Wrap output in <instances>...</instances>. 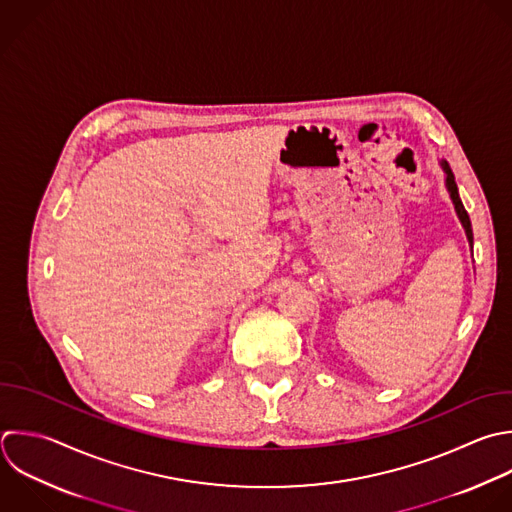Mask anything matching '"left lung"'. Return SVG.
Instances as JSON below:
<instances>
[{
  "label": "left lung",
  "mask_w": 512,
  "mask_h": 512,
  "mask_svg": "<svg viewBox=\"0 0 512 512\" xmlns=\"http://www.w3.org/2000/svg\"><path fill=\"white\" fill-rule=\"evenodd\" d=\"M440 166H442V170H444V174H446V180H444V182H446V190H448V194H450V200H452V204H454V210H456V214H458V220H460V224H462V228H464V232H466L468 244H470V248H472V226H470V218H468V214H466V210H464V206H462V202H460L458 188H456V182H454V174H452L448 162L442 160Z\"/></svg>",
  "instance_id": "obj_1"
}]
</instances>
